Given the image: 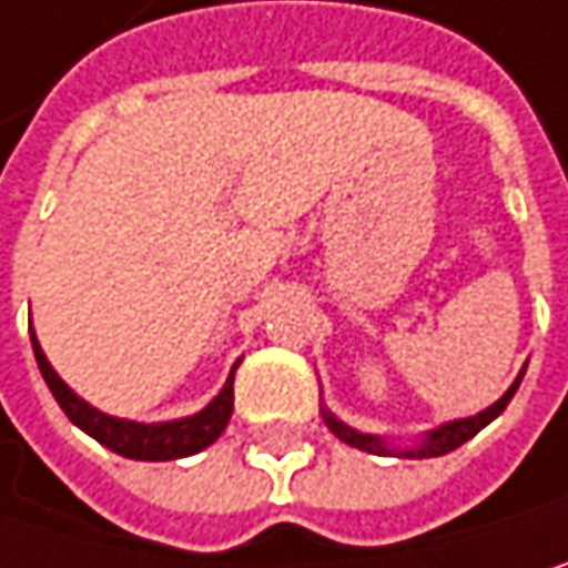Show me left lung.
I'll use <instances>...</instances> for the list:
<instances>
[{
	"instance_id": "obj_1",
	"label": "left lung",
	"mask_w": 568,
	"mask_h": 568,
	"mask_svg": "<svg viewBox=\"0 0 568 568\" xmlns=\"http://www.w3.org/2000/svg\"><path fill=\"white\" fill-rule=\"evenodd\" d=\"M520 381H524V374L510 384V389L488 406L485 413H478V416H468V419H455V423H445V426H438L433 433H426L419 445H413V448H389L387 442L381 436H367V433H357V429H351V426H344L341 419H335L328 409H325V423H328V429L335 433L341 442H347V445H354V448H361V452H374V455H403V458H436V455H448V452H455L458 445H465L471 436H478L485 426H488L490 419H497L504 409H507V403H510V396L517 393L520 387Z\"/></svg>"
}]
</instances>
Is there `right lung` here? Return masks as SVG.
<instances>
[{"label": "right lung", "mask_w": 568, "mask_h": 568, "mask_svg": "<svg viewBox=\"0 0 568 568\" xmlns=\"http://www.w3.org/2000/svg\"><path fill=\"white\" fill-rule=\"evenodd\" d=\"M31 351H34V361H38V371L44 377L48 389L54 393L58 406L68 413V419L83 429L87 436H93L100 445H106L110 452L123 455V458H135V462H172V458H184V455H194L201 448H207L211 442H217V436L227 429L233 413V364L231 377L224 389L194 416H184V419H172V423H132V419H116V416H106L100 409H93L87 399H80L74 389L68 387L54 367L48 364L38 337L31 332Z\"/></svg>", "instance_id": "1"}]
</instances>
